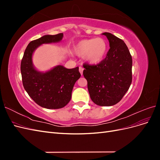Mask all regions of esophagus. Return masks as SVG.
<instances>
[{
	"mask_svg": "<svg viewBox=\"0 0 160 160\" xmlns=\"http://www.w3.org/2000/svg\"><path fill=\"white\" fill-rule=\"evenodd\" d=\"M79 72H80V73H81V75H83V68L82 67H79Z\"/></svg>",
	"mask_w": 160,
	"mask_h": 160,
	"instance_id": "1",
	"label": "esophagus"
}]
</instances>
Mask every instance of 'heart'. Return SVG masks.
Instances as JSON below:
<instances>
[{
	"instance_id": "1",
	"label": "heart",
	"mask_w": 160,
	"mask_h": 160,
	"mask_svg": "<svg viewBox=\"0 0 160 160\" xmlns=\"http://www.w3.org/2000/svg\"><path fill=\"white\" fill-rule=\"evenodd\" d=\"M75 54L83 56L84 60L91 65H97L103 60L108 51V43L103 38L82 39L73 46Z\"/></svg>"
}]
</instances>
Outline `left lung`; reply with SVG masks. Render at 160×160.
<instances>
[{
    "label": "left lung",
    "instance_id": "obj_1",
    "mask_svg": "<svg viewBox=\"0 0 160 160\" xmlns=\"http://www.w3.org/2000/svg\"><path fill=\"white\" fill-rule=\"evenodd\" d=\"M110 49L105 59L97 65H83L90 98L96 105L112 106L128 91L132 81V57L124 41L103 32Z\"/></svg>",
    "mask_w": 160,
    "mask_h": 160
}]
</instances>
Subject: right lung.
<instances>
[{"label": "right lung", "instance_id": "obj_1", "mask_svg": "<svg viewBox=\"0 0 160 160\" xmlns=\"http://www.w3.org/2000/svg\"><path fill=\"white\" fill-rule=\"evenodd\" d=\"M62 37V33L46 35L30 42L21 61L24 88L36 103L47 109L65 107L70 101L74 85L81 77L78 67L67 69L59 65L42 72L37 70L33 65L32 55L38 47L43 44L59 42Z\"/></svg>", "mask_w": 160, "mask_h": 160}]
</instances>
